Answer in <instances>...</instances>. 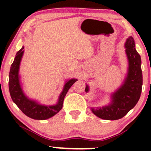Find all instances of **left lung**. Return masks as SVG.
Returning <instances> with one entry per match:
<instances>
[{
    "label": "left lung",
    "mask_w": 151,
    "mask_h": 151,
    "mask_svg": "<svg viewBox=\"0 0 151 151\" xmlns=\"http://www.w3.org/2000/svg\"><path fill=\"white\" fill-rule=\"evenodd\" d=\"M126 53L128 60V73L122 85L111 95L109 105L91 108L92 112L98 117L108 120H118L124 117L132 109L139 100L142 92V73L141 59L135 49L134 40L129 37L125 43ZM86 92L89 87L86 86Z\"/></svg>",
    "instance_id": "left-lung-1"
}]
</instances>
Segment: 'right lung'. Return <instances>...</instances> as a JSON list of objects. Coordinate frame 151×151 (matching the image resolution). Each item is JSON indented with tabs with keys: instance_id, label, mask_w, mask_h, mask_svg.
<instances>
[{
	"instance_id": "add662e5",
	"label": "right lung",
	"mask_w": 151,
	"mask_h": 151,
	"mask_svg": "<svg viewBox=\"0 0 151 151\" xmlns=\"http://www.w3.org/2000/svg\"><path fill=\"white\" fill-rule=\"evenodd\" d=\"M24 47L17 53L14 61L11 66L9 72V88L11 98L13 102L27 116L35 120H46L53 116L58 113L63 107L64 98L69 89L71 88L77 79H71L67 81L64 86L62 92L59 95L58 102L55 105L45 106L32 100L24 95L20 83L19 75V66L22 57L23 55Z\"/></svg>"
}]
</instances>
